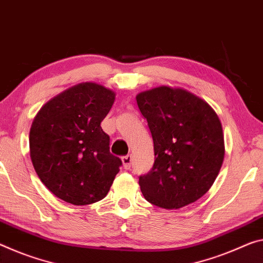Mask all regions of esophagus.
<instances>
[{"instance_id": "esophagus-1", "label": "esophagus", "mask_w": 263, "mask_h": 263, "mask_svg": "<svg viewBox=\"0 0 263 263\" xmlns=\"http://www.w3.org/2000/svg\"><path fill=\"white\" fill-rule=\"evenodd\" d=\"M122 161H123V166L125 170H130L131 167V162H132V157L130 154H127V156H124L122 158Z\"/></svg>"}]
</instances>
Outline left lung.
Returning <instances> with one entry per match:
<instances>
[{
	"mask_svg": "<svg viewBox=\"0 0 263 263\" xmlns=\"http://www.w3.org/2000/svg\"><path fill=\"white\" fill-rule=\"evenodd\" d=\"M136 99L154 147L151 171L139 177L144 198L166 210L197 201L213 185L223 161L218 115L203 99L180 87H154Z\"/></svg>",
	"mask_w": 263,
	"mask_h": 263,
	"instance_id": "left-lung-1",
	"label": "left lung"
}]
</instances>
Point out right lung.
<instances>
[{
	"instance_id": "add662e5",
	"label": "right lung",
	"mask_w": 263,
	"mask_h": 263,
	"mask_svg": "<svg viewBox=\"0 0 263 263\" xmlns=\"http://www.w3.org/2000/svg\"><path fill=\"white\" fill-rule=\"evenodd\" d=\"M116 93L85 82L44 104L29 133L30 158L45 187L64 201L90 205L106 197L122 160L110 153L101 123Z\"/></svg>"
}]
</instances>
